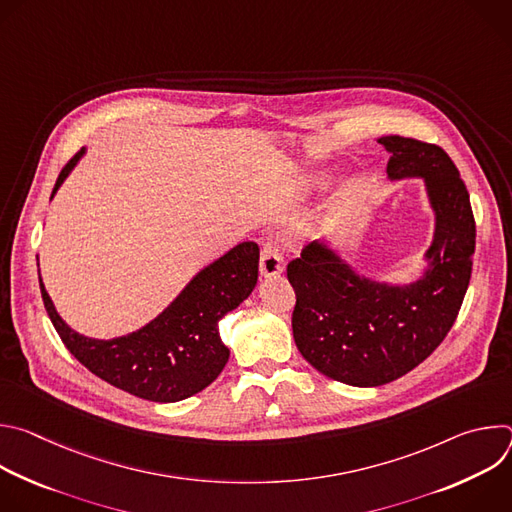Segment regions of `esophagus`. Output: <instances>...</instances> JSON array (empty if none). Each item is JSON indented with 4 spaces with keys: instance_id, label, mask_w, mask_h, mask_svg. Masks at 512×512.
<instances>
[{
    "instance_id": "34e87169",
    "label": "esophagus",
    "mask_w": 512,
    "mask_h": 512,
    "mask_svg": "<svg viewBox=\"0 0 512 512\" xmlns=\"http://www.w3.org/2000/svg\"><path fill=\"white\" fill-rule=\"evenodd\" d=\"M283 269V257L279 253V249L273 243H265L261 249V257H259V271L263 277H271V275H279Z\"/></svg>"
}]
</instances>
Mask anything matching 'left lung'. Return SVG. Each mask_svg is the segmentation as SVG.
I'll return each instance as SVG.
<instances>
[{"label":"left lung","instance_id":"8db88e82","mask_svg":"<svg viewBox=\"0 0 512 512\" xmlns=\"http://www.w3.org/2000/svg\"><path fill=\"white\" fill-rule=\"evenodd\" d=\"M379 143L391 152L389 178H423L435 210L423 279L407 287L364 279L320 243L287 263L298 350L316 371L352 387L391 383L442 344L462 308L476 247L470 194L440 145L401 135Z\"/></svg>","mask_w":512,"mask_h":512}]
</instances>
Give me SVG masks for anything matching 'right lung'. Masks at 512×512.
<instances>
[{"label": "right lung", "mask_w": 512, "mask_h": 512, "mask_svg": "<svg viewBox=\"0 0 512 512\" xmlns=\"http://www.w3.org/2000/svg\"><path fill=\"white\" fill-rule=\"evenodd\" d=\"M81 156L83 150L66 162L52 194ZM257 275L259 247L245 241L204 267L154 322L113 340L72 332L56 314L42 279L40 291L60 340L93 375L135 397L174 403L206 389L225 369L229 348L218 334V320L249 298Z\"/></svg>", "instance_id": "obj_1"}]
</instances>
